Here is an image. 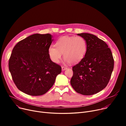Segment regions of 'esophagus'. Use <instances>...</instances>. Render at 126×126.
Instances as JSON below:
<instances>
[{
	"mask_svg": "<svg viewBox=\"0 0 126 126\" xmlns=\"http://www.w3.org/2000/svg\"><path fill=\"white\" fill-rule=\"evenodd\" d=\"M67 68V67H65V66H62V70H66Z\"/></svg>",
	"mask_w": 126,
	"mask_h": 126,
	"instance_id": "esophagus-1",
	"label": "esophagus"
}]
</instances>
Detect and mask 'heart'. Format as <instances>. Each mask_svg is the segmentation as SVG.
<instances>
[{"instance_id": "1", "label": "heart", "mask_w": 126, "mask_h": 126, "mask_svg": "<svg viewBox=\"0 0 126 126\" xmlns=\"http://www.w3.org/2000/svg\"><path fill=\"white\" fill-rule=\"evenodd\" d=\"M55 46L48 48L49 56L52 62L58 63L63 57L70 64L80 62L87 50V43L82 37L64 36L57 41Z\"/></svg>"}]
</instances>
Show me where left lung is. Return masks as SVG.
Instances as JSON below:
<instances>
[{"label": "left lung", "instance_id": "obj_1", "mask_svg": "<svg viewBox=\"0 0 126 126\" xmlns=\"http://www.w3.org/2000/svg\"><path fill=\"white\" fill-rule=\"evenodd\" d=\"M86 41L85 57L72 67L70 84L75 90L83 95L95 94L107 86L114 68V59L108 45L96 36L81 33Z\"/></svg>", "mask_w": 126, "mask_h": 126}]
</instances>
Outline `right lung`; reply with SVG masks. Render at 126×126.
<instances>
[{"mask_svg":"<svg viewBox=\"0 0 126 126\" xmlns=\"http://www.w3.org/2000/svg\"><path fill=\"white\" fill-rule=\"evenodd\" d=\"M51 38L49 34H35L19 41L13 49L9 70L17 88L26 94H45L61 72L60 65L53 62L48 55Z\"/></svg>","mask_w":126,"mask_h":126,"instance_id":"right-lung-1","label":"right lung"}]
</instances>
